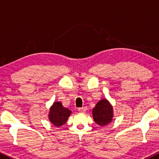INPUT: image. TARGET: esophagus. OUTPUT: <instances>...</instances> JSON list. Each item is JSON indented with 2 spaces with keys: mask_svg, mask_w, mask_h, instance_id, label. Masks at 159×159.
Instances as JSON below:
<instances>
[{
  "mask_svg": "<svg viewBox=\"0 0 159 159\" xmlns=\"http://www.w3.org/2000/svg\"><path fill=\"white\" fill-rule=\"evenodd\" d=\"M87 108L86 107H80V108H78V111H79L80 113H85L86 111H87Z\"/></svg>",
  "mask_w": 159,
  "mask_h": 159,
  "instance_id": "obj_1",
  "label": "esophagus"
}]
</instances>
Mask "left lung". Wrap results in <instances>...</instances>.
Here are the masks:
<instances>
[{"mask_svg": "<svg viewBox=\"0 0 159 159\" xmlns=\"http://www.w3.org/2000/svg\"><path fill=\"white\" fill-rule=\"evenodd\" d=\"M95 123L100 126H105L112 122L114 109L110 102L106 98L98 101L92 111Z\"/></svg>", "mask_w": 159, "mask_h": 159, "instance_id": "obj_1", "label": "left lung"}]
</instances>
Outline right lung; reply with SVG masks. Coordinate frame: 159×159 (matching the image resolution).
<instances>
[{
  "label": "right lung",
  "instance_id": "obj_1",
  "mask_svg": "<svg viewBox=\"0 0 159 159\" xmlns=\"http://www.w3.org/2000/svg\"><path fill=\"white\" fill-rule=\"evenodd\" d=\"M71 114L72 111L63 107L61 102L56 101L49 108L48 117L53 125L55 127H60L66 123Z\"/></svg>",
  "mask_w": 159,
  "mask_h": 159
}]
</instances>
